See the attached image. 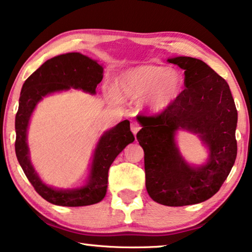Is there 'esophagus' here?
I'll list each match as a JSON object with an SVG mask.
<instances>
[{
  "label": "esophagus",
  "mask_w": 252,
  "mask_h": 252,
  "mask_svg": "<svg viewBox=\"0 0 252 252\" xmlns=\"http://www.w3.org/2000/svg\"><path fill=\"white\" fill-rule=\"evenodd\" d=\"M130 130H132V133L134 134V135L136 136V134H137V132H139L140 130V126L137 125L136 123H133L132 125H130Z\"/></svg>",
  "instance_id": "34e87169"
}]
</instances>
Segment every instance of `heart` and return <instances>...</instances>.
<instances>
[{
	"mask_svg": "<svg viewBox=\"0 0 252 252\" xmlns=\"http://www.w3.org/2000/svg\"><path fill=\"white\" fill-rule=\"evenodd\" d=\"M184 80L180 73L156 64H141L127 68L115 79V93L123 99H143L151 115L166 111L181 94Z\"/></svg>",
	"mask_w": 252,
	"mask_h": 252,
	"instance_id": "1",
	"label": "heart"
}]
</instances>
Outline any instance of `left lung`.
Masks as SVG:
<instances>
[{
	"label": "left lung",
	"instance_id": "8db88e82",
	"mask_svg": "<svg viewBox=\"0 0 252 252\" xmlns=\"http://www.w3.org/2000/svg\"><path fill=\"white\" fill-rule=\"evenodd\" d=\"M167 61L185 70L186 89L159 116L137 117L146 188L159 204H197L219 190L235 163L236 106L225 79L203 61L187 56ZM179 131L199 136L208 151L204 163L185 160L177 146Z\"/></svg>",
	"mask_w": 252,
	"mask_h": 252
}]
</instances>
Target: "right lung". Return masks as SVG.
I'll return each mask as SVG.
<instances>
[{"mask_svg":"<svg viewBox=\"0 0 252 252\" xmlns=\"http://www.w3.org/2000/svg\"><path fill=\"white\" fill-rule=\"evenodd\" d=\"M103 79V66L80 53H67L50 58L24 82L16 115V156L24 173L37 194L51 204L61 206H86L101 202L108 189V172L116 157L132 143L134 135L129 122L124 120L99 136L89 165L85 184L75 188H56L47 185L31 161L27 133L36 105L44 96L80 89L94 95Z\"/></svg>","mask_w":252,"mask_h":252,"instance_id":"right-lung-1","label":"right lung"}]
</instances>
